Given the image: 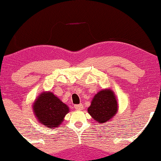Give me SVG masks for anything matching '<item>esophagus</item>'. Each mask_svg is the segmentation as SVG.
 I'll use <instances>...</instances> for the list:
<instances>
[{"label":"esophagus","mask_w":161,"mask_h":161,"mask_svg":"<svg viewBox=\"0 0 161 161\" xmlns=\"http://www.w3.org/2000/svg\"><path fill=\"white\" fill-rule=\"evenodd\" d=\"M74 108L75 110H81L83 109V105L82 104H75L74 105Z\"/></svg>","instance_id":"34e87169"}]
</instances>
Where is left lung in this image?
Here are the masks:
<instances>
[{
	"label": "left lung",
	"instance_id": "left-lung-1",
	"mask_svg": "<svg viewBox=\"0 0 161 161\" xmlns=\"http://www.w3.org/2000/svg\"><path fill=\"white\" fill-rule=\"evenodd\" d=\"M117 101L111 90H102L92 99L91 106L88 108V114L97 123L108 122L117 111Z\"/></svg>",
	"mask_w": 161,
	"mask_h": 161
}]
</instances>
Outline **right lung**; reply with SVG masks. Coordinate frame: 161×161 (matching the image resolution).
I'll return each instance as SVG.
<instances>
[{"mask_svg": "<svg viewBox=\"0 0 161 161\" xmlns=\"http://www.w3.org/2000/svg\"><path fill=\"white\" fill-rule=\"evenodd\" d=\"M33 110L38 120L51 129L61 124L69 112V108L51 92H44L38 96Z\"/></svg>", "mask_w": 161, "mask_h": 161, "instance_id": "right-lung-1", "label": "right lung"}]
</instances>
